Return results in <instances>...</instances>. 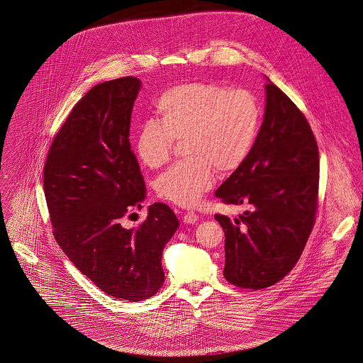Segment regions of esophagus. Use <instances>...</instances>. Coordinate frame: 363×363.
I'll return each mask as SVG.
<instances>
[{
	"label": "esophagus",
	"mask_w": 363,
	"mask_h": 363,
	"mask_svg": "<svg viewBox=\"0 0 363 363\" xmlns=\"http://www.w3.org/2000/svg\"><path fill=\"white\" fill-rule=\"evenodd\" d=\"M198 220H199V215H196L193 211L187 212V213L183 216L184 224H195Z\"/></svg>",
	"instance_id": "34e87169"
}]
</instances>
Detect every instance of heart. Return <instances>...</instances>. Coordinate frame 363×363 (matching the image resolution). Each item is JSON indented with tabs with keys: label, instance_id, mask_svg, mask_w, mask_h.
Returning a JSON list of instances; mask_svg holds the SVG:
<instances>
[{
	"label": "heart",
	"instance_id": "heart-1",
	"mask_svg": "<svg viewBox=\"0 0 363 363\" xmlns=\"http://www.w3.org/2000/svg\"><path fill=\"white\" fill-rule=\"evenodd\" d=\"M157 120L139 128L135 150L147 168L158 169L170 158L173 140L183 142L189 158L154 183L160 198L183 208L195 206L215 183V170L238 169L257 139L262 108L246 89L216 82H187L165 91L154 103Z\"/></svg>",
	"mask_w": 363,
	"mask_h": 363
}]
</instances>
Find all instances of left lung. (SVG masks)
I'll return each mask as SVG.
<instances>
[{
    "instance_id": "1",
    "label": "left lung",
    "mask_w": 363,
    "mask_h": 363,
    "mask_svg": "<svg viewBox=\"0 0 363 363\" xmlns=\"http://www.w3.org/2000/svg\"><path fill=\"white\" fill-rule=\"evenodd\" d=\"M264 120L255 145L216 191L249 211L215 218L225 235L224 278L245 289L268 288L298 262L314 227L319 152L304 114L267 78Z\"/></svg>"
}]
</instances>
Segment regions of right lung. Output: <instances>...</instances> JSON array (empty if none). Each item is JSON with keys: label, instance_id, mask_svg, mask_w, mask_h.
Instances as JSON below:
<instances>
[{"label": "right lung", "instance_id": "add662e5", "mask_svg": "<svg viewBox=\"0 0 363 363\" xmlns=\"http://www.w3.org/2000/svg\"><path fill=\"white\" fill-rule=\"evenodd\" d=\"M136 77L95 85L55 136L44 167V191L53 235L99 289L142 301L161 289L162 252L179 227L168 205L148 206L138 228L123 218L145 199V179L130 150Z\"/></svg>", "mask_w": 363, "mask_h": 363}]
</instances>
